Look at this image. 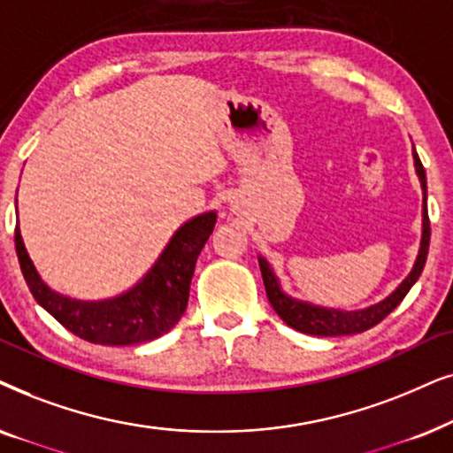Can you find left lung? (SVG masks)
Instances as JSON below:
<instances>
[{
	"mask_svg": "<svg viewBox=\"0 0 453 453\" xmlns=\"http://www.w3.org/2000/svg\"><path fill=\"white\" fill-rule=\"evenodd\" d=\"M412 157H414L416 173H418V180H420V188H423V238H420L418 257H416L414 267L408 273L406 280H403L388 298H383L381 303L372 306H366V309H360V311L325 309V306L303 303V300L288 296V294L281 289L280 281H277L271 265L265 261L263 257H258V267H261L263 283H265V289H267V298L271 306H273V311L281 317L283 323L289 325L292 329L300 331V334H309V335H323V337L354 335L375 327L377 323H381L383 319L402 303L403 296L410 292V288L414 286L416 280H418L420 273H423L426 255H429V240H431L429 211H426V173L416 150L412 153Z\"/></svg>",
	"mask_w": 453,
	"mask_h": 453,
	"instance_id": "1",
	"label": "left lung"
}]
</instances>
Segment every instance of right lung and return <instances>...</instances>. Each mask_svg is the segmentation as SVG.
Returning a JSON list of instances; mask_svg holds the SVG:
<instances>
[{
	"label": "right lung",
	"instance_id": "obj_1",
	"mask_svg": "<svg viewBox=\"0 0 453 453\" xmlns=\"http://www.w3.org/2000/svg\"><path fill=\"white\" fill-rule=\"evenodd\" d=\"M215 221V211L186 221L149 273L128 292L107 300H76L51 289L30 261L18 223L14 242L30 294L58 323L90 343L132 346L167 334L184 315L196 258L213 232Z\"/></svg>",
	"mask_w": 453,
	"mask_h": 453
}]
</instances>
